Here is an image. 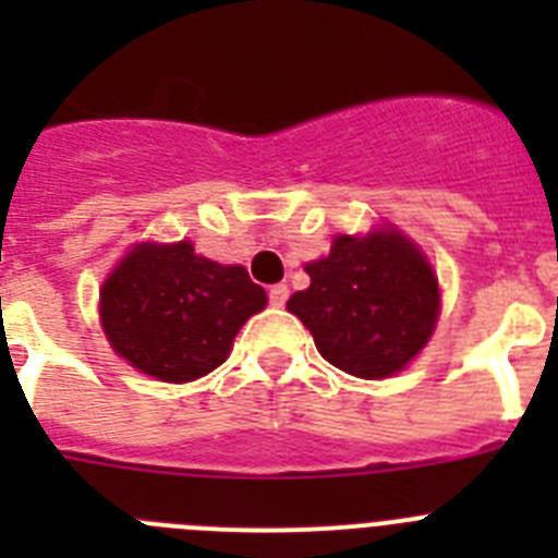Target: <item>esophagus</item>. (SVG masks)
Listing matches in <instances>:
<instances>
[{
  "label": "esophagus",
  "instance_id": "obj_1",
  "mask_svg": "<svg viewBox=\"0 0 558 558\" xmlns=\"http://www.w3.org/2000/svg\"><path fill=\"white\" fill-rule=\"evenodd\" d=\"M288 295H290L288 284L279 282V284H274V288L268 290V302L274 304V307H284V302H288Z\"/></svg>",
  "mask_w": 558,
  "mask_h": 558
}]
</instances>
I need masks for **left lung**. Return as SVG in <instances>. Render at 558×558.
<instances>
[{"label": "left lung", "mask_w": 558, "mask_h": 558, "mask_svg": "<svg viewBox=\"0 0 558 558\" xmlns=\"http://www.w3.org/2000/svg\"><path fill=\"white\" fill-rule=\"evenodd\" d=\"M304 270L310 288L290 295L288 310L340 372L383 379L402 372L430 340L438 279L399 231L335 236L329 256Z\"/></svg>", "instance_id": "8db88e82"}]
</instances>
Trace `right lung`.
<instances>
[{
    "label": "right lung",
    "instance_id": "right-lung-1",
    "mask_svg": "<svg viewBox=\"0 0 558 558\" xmlns=\"http://www.w3.org/2000/svg\"><path fill=\"white\" fill-rule=\"evenodd\" d=\"M268 295L243 265H218L186 240L140 245L100 290V318L113 352L165 383L218 368L231 340Z\"/></svg>",
    "mask_w": 558,
    "mask_h": 558
}]
</instances>
